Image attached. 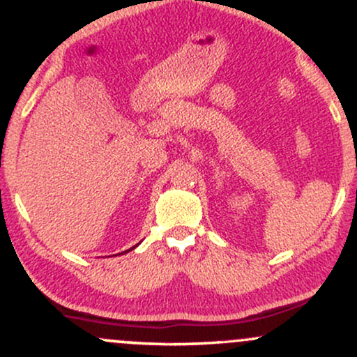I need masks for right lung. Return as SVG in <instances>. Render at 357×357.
I'll return each mask as SVG.
<instances>
[{
    "label": "right lung",
    "mask_w": 357,
    "mask_h": 357,
    "mask_svg": "<svg viewBox=\"0 0 357 357\" xmlns=\"http://www.w3.org/2000/svg\"><path fill=\"white\" fill-rule=\"evenodd\" d=\"M132 248H134V247H132ZM132 248H130V250H132ZM126 252H127V250H126Z\"/></svg>",
    "instance_id": "right-lung-1"
}]
</instances>
